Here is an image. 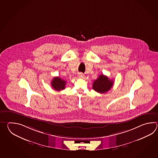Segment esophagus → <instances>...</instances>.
<instances>
[{"mask_svg": "<svg viewBox=\"0 0 158 158\" xmlns=\"http://www.w3.org/2000/svg\"><path fill=\"white\" fill-rule=\"evenodd\" d=\"M84 74H83V73H79L78 74V77L80 78H84Z\"/></svg>", "mask_w": 158, "mask_h": 158, "instance_id": "obj_1", "label": "esophagus"}]
</instances>
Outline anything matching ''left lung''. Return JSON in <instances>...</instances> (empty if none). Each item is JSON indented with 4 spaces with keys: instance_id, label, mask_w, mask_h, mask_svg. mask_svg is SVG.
Instances as JSON below:
<instances>
[{
    "instance_id": "1",
    "label": "left lung",
    "mask_w": 158,
    "mask_h": 158,
    "mask_svg": "<svg viewBox=\"0 0 158 158\" xmlns=\"http://www.w3.org/2000/svg\"><path fill=\"white\" fill-rule=\"evenodd\" d=\"M114 85V81L110 80L107 76L100 75L93 85V90L99 93H105L111 89Z\"/></svg>"
}]
</instances>
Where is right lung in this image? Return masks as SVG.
<instances>
[{"instance_id": "right-lung-1", "label": "right lung", "mask_w": 158, "mask_h": 158, "mask_svg": "<svg viewBox=\"0 0 158 158\" xmlns=\"http://www.w3.org/2000/svg\"><path fill=\"white\" fill-rule=\"evenodd\" d=\"M66 85V81L59 77H55L51 81V86L54 90L60 91L64 90Z\"/></svg>"}]
</instances>
